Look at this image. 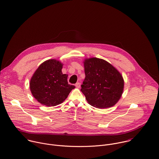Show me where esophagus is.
<instances>
[{
  "mask_svg": "<svg viewBox=\"0 0 159 159\" xmlns=\"http://www.w3.org/2000/svg\"><path fill=\"white\" fill-rule=\"evenodd\" d=\"M75 87L77 88H80V82H77L75 84Z\"/></svg>",
  "mask_w": 159,
  "mask_h": 159,
  "instance_id": "obj_1",
  "label": "esophagus"
}]
</instances>
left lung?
Masks as SVG:
<instances>
[{
    "label": "left lung",
    "instance_id": "left-lung-1",
    "mask_svg": "<svg viewBox=\"0 0 159 159\" xmlns=\"http://www.w3.org/2000/svg\"><path fill=\"white\" fill-rule=\"evenodd\" d=\"M84 66L85 77L80 90L87 102L98 109L114 106L123 93L124 80L122 74L102 59H85Z\"/></svg>",
    "mask_w": 159,
    "mask_h": 159
}]
</instances>
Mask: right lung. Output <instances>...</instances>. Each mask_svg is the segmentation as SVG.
Listing matches in <instances>:
<instances>
[{
    "mask_svg": "<svg viewBox=\"0 0 159 159\" xmlns=\"http://www.w3.org/2000/svg\"><path fill=\"white\" fill-rule=\"evenodd\" d=\"M63 64L56 59L42 63L30 80V89L34 97L48 107L62 103L70 91L75 88L68 84V75L62 72Z\"/></svg>",
    "mask_w": 159,
    "mask_h": 159,
    "instance_id": "1",
    "label": "right lung"
}]
</instances>
